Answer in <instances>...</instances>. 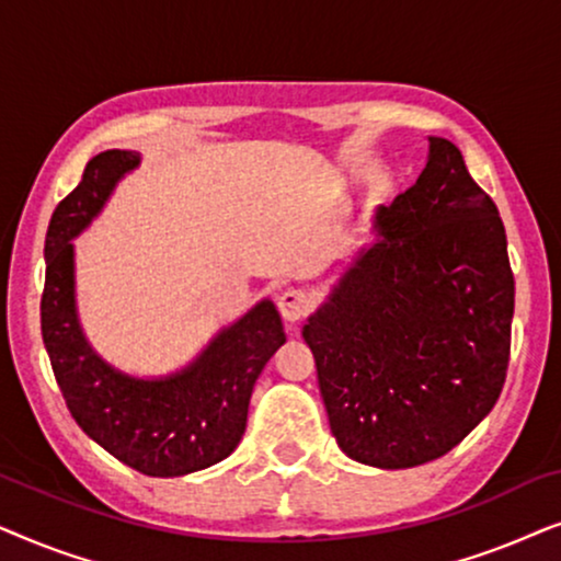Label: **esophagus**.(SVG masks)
Masks as SVG:
<instances>
[{"label":"esophagus","mask_w":561,"mask_h":561,"mask_svg":"<svg viewBox=\"0 0 561 561\" xmlns=\"http://www.w3.org/2000/svg\"><path fill=\"white\" fill-rule=\"evenodd\" d=\"M311 306H313L311 296L301 288H288L278 296V311H280V317L288 321V324L301 321L306 313L311 311Z\"/></svg>","instance_id":"obj_1"}]
</instances>
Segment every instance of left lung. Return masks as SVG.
Returning a JSON list of instances; mask_svg holds the SVG:
<instances>
[{
    "instance_id": "left-lung-1",
    "label": "left lung",
    "mask_w": 561,
    "mask_h": 561,
    "mask_svg": "<svg viewBox=\"0 0 561 561\" xmlns=\"http://www.w3.org/2000/svg\"><path fill=\"white\" fill-rule=\"evenodd\" d=\"M373 234L301 334L340 449L405 470L495 405L516 286L497 206L444 137H428L416 183L375 209Z\"/></svg>"
}]
</instances>
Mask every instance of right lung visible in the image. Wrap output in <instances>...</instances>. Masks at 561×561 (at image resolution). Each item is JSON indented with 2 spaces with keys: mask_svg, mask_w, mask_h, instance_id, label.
I'll return each mask as SVG.
<instances>
[{
  "mask_svg": "<svg viewBox=\"0 0 561 561\" xmlns=\"http://www.w3.org/2000/svg\"><path fill=\"white\" fill-rule=\"evenodd\" d=\"M140 165V152L106 150L53 211L45 234L43 342L58 388L83 434L150 478H181L232 455L248 426L257 375L286 342L271 298L221 329L186 367L137 378L99 355L76 309L73 240L102 214L117 183Z\"/></svg>",
  "mask_w": 561,
  "mask_h": 561,
  "instance_id": "obj_1",
  "label": "right lung"
}]
</instances>
